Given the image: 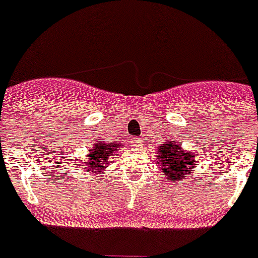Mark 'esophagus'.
I'll list each match as a JSON object with an SVG mask.
<instances>
[{
    "label": "esophagus",
    "instance_id": "esophagus-1",
    "mask_svg": "<svg viewBox=\"0 0 258 258\" xmlns=\"http://www.w3.org/2000/svg\"><path fill=\"white\" fill-rule=\"evenodd\" d=\"M133 143L135 144L136 147H139L140 144H142V140H140V138H134V139H133Z\"/></svg>",
    "mask_w": 258,
    "mask_h": 258
}]
</instances>
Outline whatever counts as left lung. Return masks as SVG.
I'll return each instance as SVG.
<instances>
[{
  "mask_svg": "<svg viewBox=\"0 0 258 258\" xmlns=\"http://www.w3.org/2000/svg\"><path fill=\"white\" fill-rule=\"evenodd\" d=\"M158 152L163 173L169 181L181 180L189 175L190 171H194L196 156L190 152H185L179 144L172 142L164 143L159 147Z\"/></svg>",
  "mask_w": 258,
  "mask_h": 258,
  "instance_id": "left-lung-1",
  "label": "left lung"
}]
</instances>
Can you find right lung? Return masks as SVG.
Listing matches in <instances>:
<instances>
[{"instance_id": "obj_1", "label": "right lung", "mask_w": 258, "mask_h": 258, "mask_svg": "<svg viewBox=\"0 0 258 258\" xmlns=\"http://www.w3.org/2000/svg\"><path fill=\"white\" fill-rule=\"evenodd\" d=\"M94 150H90L87 155V160L85 163V167L91 172H100L102 169L108 165V159L114 155L115 151L119 150V146L114 143L112 140L106 142V140H98Z\"/></svg>"}]
</instances>
